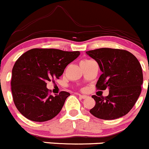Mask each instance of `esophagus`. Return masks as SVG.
<instances>
[{"label": "esophagus", "instance_id": "1", "mask_svg": "<svg viewBox=\"0 0 149 149\" xmlns=\"http://www.w3.org/2000/svg\"><path fill=\"white\" fill-rule=\"evenodd\" d=\"M79 96L81 98H82V99H85V98H86L87 97V95H80V94H79Z\"/></svg>", "mask_w": 149, "mask_h": 149}]
</instances>
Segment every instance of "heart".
<instances>
[{"label":"heart","instance_id":"b5f03b06","mask_svg":"<svg viewBox=\"0 0 149 149\" xmlns=\"http://www.w3.org/2000/svg\"><path fill=\"white\" fill-rule=\"evenodd\" d=\"M90 60H85V61H89Z\"/></svg>","mask_w":149,"mask_h":149}]
</instances>
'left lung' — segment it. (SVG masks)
Returning a JSON list of instances; mask_svg holds the SVG:
<instances>
[{
    "instance_id": "obj_1",
    "label": "left lung",
    "mask_w": 149,
    "mask_h": 149,
    "mask_svg": "<svg viewBox=\"0 0 149 149\" xmlns=\"http://www.w3.org/2000/svg\"><path fill=\"white\" fill-rule=\"evenodd\" d=\"M86 54L97 61L102 72L96 88L109 91L106 97L93 95L95 105L90 110L91 114L107 120L125 116L132 109L141 92L143 77L138 60L125 50L103 48Z\"/></svg>"
}]
</instances>
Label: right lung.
I'll return each instance as SVG.
<instances>
[{
    "instance_id": "right-lung-1",
    "label": "right lung",
    "mask_w": 149,
    "mask_h": 149,
    "mask_svg": "<svg viewBox=\"0 0 149 149\" xmlns=\"http://www.w3.org/2000/svg\"><path fill=\"white\" fill-rule=\"evenodd\" d=\"M79 51L33 48L23 54L14 64L11 92L14 104L24 117L34 122H45L61 111L70 93L48 95L46 82L61 76Z\"/></svg>"
}]
</instances>
